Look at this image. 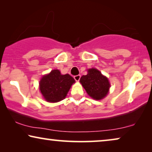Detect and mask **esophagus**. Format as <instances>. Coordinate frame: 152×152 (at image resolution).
Wrapping results in <instances>:
<instances>
[{"label": "esophagus", "instance_id": "1", "mask_svg": "<svg viewBox=\"0 0 152 152\" xmlns=\"http://www.w3.org/2000/svg\"><path fill=\"white\" fill-rule=\"evenodd\" d=\"M80 77H81L80 75H77L74 76V79L75 80L76 82H79V81H80Z\"/></svg>", "mask_w": 152, "mask_h": 152}]
</instances>
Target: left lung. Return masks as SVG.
<instances>
[{"instance_id": "left-lung-1", "label": "left lung", "mask_w": 152, "mask_h": 152, "mask_svg": "<svg viewBox=\"0 0 152 152\" xmlns=\"http://www.w3.org/2000/svg\"><path fill=\"white\" fill-rule=\"evenodd\" d=\"M80 82L89 96L95 100L104 98L109 93V80L96 68L88 69V74L82 76Z\"/></svg>"}]
</instances>
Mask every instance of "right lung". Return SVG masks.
I'll return each instance as SVG.
<instances>
[{
  "instance_id": "right-lung-1",
  "label": "right lung",
  "mask_w": 152,
  "mask_h": 152,
  "mask_svg": "<svg viewBox=\"0 0 152 152\" xmlns=\"http://www.w3.org/2000/svg\"><path fill=\"white\" fill-rule=\"evenodd\" d=\"M75 80L69 74L61 75L59 70H53L39 82V90L48 102H58L65 98Z\"/></svg>"
}]
</instances>
